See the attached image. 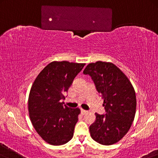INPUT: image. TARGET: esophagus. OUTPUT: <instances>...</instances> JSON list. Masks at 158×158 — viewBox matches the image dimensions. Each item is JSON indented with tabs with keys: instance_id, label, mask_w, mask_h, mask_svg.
I'll return each instance as SVG.
<instances>
[{
	"instance_id": "obj_1",
	"label": "esophagus",
	"mask_w": 158,
	"mask_h": 158,
	"mask_svg": "<svg viewBox=\"0 0 158 158\" xmlns=\"http://www.w3.org/2000/svg\"><path fill=\"white\" fill-rule=\"evenodd\" d=\"M87 112H88V111H86V110H83V109H81V114H86Z\"/></svg>"
}]
</instances>
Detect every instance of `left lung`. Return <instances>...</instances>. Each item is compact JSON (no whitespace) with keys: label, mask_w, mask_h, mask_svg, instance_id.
Masks as SVG:
<instances>
[{"label":"left lung","mask_w":158,"mask_h":158,"mask_svg":"<svg viewBox=\"0 0 158 158\" xmlns=\"http://www.w3.org/2000/svg\"><path fill=\"white\" fill-rule=\"evenodd\" d=\"M83 73L89 74L103 99L106 114H96L89 127L92 139L110 146L121 140L131 127L136 113V99L133 86L121 70L111 62L90 63Z\"/></svg>","instance_id":"obj_1"}]
</instances>
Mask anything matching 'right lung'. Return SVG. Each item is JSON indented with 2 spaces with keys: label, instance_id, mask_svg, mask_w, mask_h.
I'll use <instances>...</instances> for the list:
<instances>
[{
  "label": "right lung",
  "instance_id": "right-lung-1",
  "mask_svg": "<svg viewBox=\"0 0 158 158\" xmlns=\"http://www.w3.org/2000/svg\"><path fill=\"white\" fill-rule=\"evenodd\" d=\"M84 65L52 62L39 74L30 90V119L39 136L52 146L65 144L73 137L80 110L64 106L61 100Z\"/></svg>",
  "mask_w": 158,
  "mask_h": 158
}]
</instances>
